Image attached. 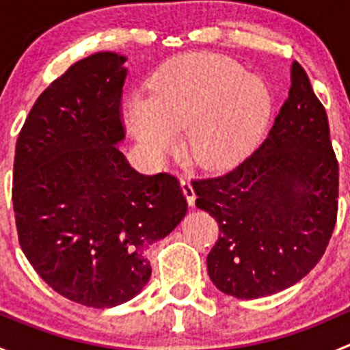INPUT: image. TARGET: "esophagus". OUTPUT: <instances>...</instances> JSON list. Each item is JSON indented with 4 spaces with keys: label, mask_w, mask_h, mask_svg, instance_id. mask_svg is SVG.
<instances>
[{
    "label": "esophagus",
    "mask_w": 350,
    "mask_h": 350,
    "mask_svg": "<svg viewBox=\"0 0 350 350\" xmlns=\"http://www.w3.org/2000/svg\"><path fill=\"white\" fill-rule=\"evenodd\" d=\"M179 181H181V188H183V193H185L186 200H188V203L193 206V204H195V198H196L195 189H193V185L189 183L188 178H181Z\"/></svg>",
    "instance_id": "obj_1"
}]
</instances>
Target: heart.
<instances>
[{
	"label": "heart",
	"instance_id": "b5f03b06",
	"mask_svg": "<svg viewBox=\"0 0 350 350\" xmlns=\"http://www.w3.org/2000/svg\"><path fill=\"white\" fill-rule=\"evenodd\" d=\"M273 96L260 77L217 55H186L162 67L146 100L125 109L140 146L162 154L176 130L186 129V152L204 167H225L247 157L262 140Z\"/></svg>",
	"mask_w": 350,
	"mask_h": 350
}]
</instances>
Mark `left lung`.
Here are the masks:
<instances>
[{
  "instance_id": "obj_1",
  "label": "left lung",
  "mask_w": 350,
  "mask_h": 350,
  "mask_svg": "<svg viewBox=\"0 0 350 350\" xmlns=\"http://www.w3.org/2000/svg\"><path fill=\"white\" fill-rule=\"evenodd\" d=\"M193 189L196 206L220 228L206 266L221 293L262 298L317 266L337 220L338 164L325 108L298 62L259 149L221 174L195 179Z\"/></svg>"
}]
</instances>
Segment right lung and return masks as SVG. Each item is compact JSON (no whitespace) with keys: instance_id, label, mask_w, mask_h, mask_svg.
I'll return each instance as SVG.
<instances>
[{"instance_id":"right-lung-1","label":"right lung","mask_w":350,"mask_h":350,"mask_svg":"<svg viewBox=\"0 0 350 350\" xmlns=\"http://www.w3.org/2000/svg\"><path fill=\"white\" fill-rule=\"evenodd\" d=\"M126 57L96 52L54 81L15 147L13 210L23 254L70 301L111 308L149 283L146 252L188 211L179 181L120 152Z\"/></svg>"}]
</instances>
